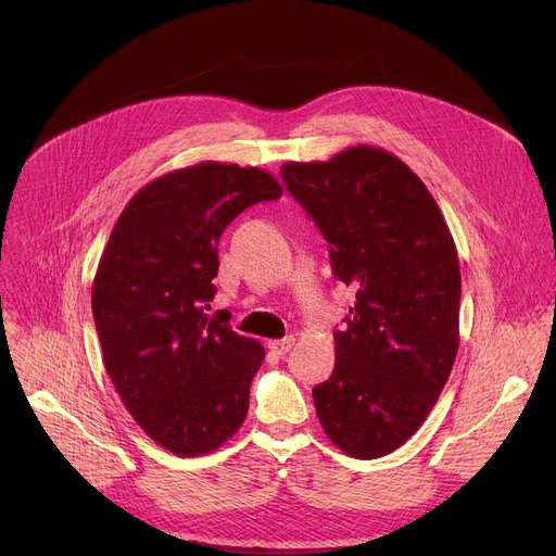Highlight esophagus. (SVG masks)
<instances>
[{"instance_id":"34e87169","label":"esophagus","mask_w":556,"mask_h":556,"mask_svg":"<svg viewBox=\"0 0 556 556\" xmlns=\"http://www.w3.org/2000/svg\"><path fill=\"white\" fill-rule=\"evenodd\" d=\"M293 344H295V338H293V336H288V338H281V340H273L268 346H270V352H273V354L283 356V354H288V352H290V349H293Z\"/></svg>"}]
</instances>
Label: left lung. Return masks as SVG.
Returning <instances> with one entry per match:
<instances>
[{"instance_id":"1","label":"left lung","mask_w":556,"mask_h":556,"mask_svg":"<svg viewBox=\"0 0 556 556\" xmlns=\"http://www.w3.org/2000/svg\"><path fill=\"white\" fill-rule=\"evenodd\" d=\"M281 178L329 243L333 275L356 290L336 367L313 390L329 440L383 457L421 428L459 346L455 241L417 175L376 146L329 162H288Z\"/></svg>"}]
</instances>
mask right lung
Listing matches in <instances>:
<instances>
[{"instance_id": "1", "label": "right lung", "mask_w": 556, "mask_h": 556, "mask_svg": "<svg viewBox=\"0 0 556 556\" xmlns=\"http://www.w3.org/2000/svg\"><path fill=\"white\" fill-rule=\"evenodd\" d=\"M281 193L254 166L170 170L132 195L101 254L92 315L105 371L139 428L180 457L216 451L245 421L266 349L204 311L220 233Z\"/></svg>"}]
</instances>
